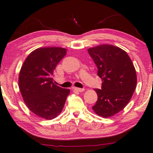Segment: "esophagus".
Returning <instances> with one entry per match:
<instances>
[{"mask_svg": "<svg viewBox=\"0 0 153 153\" xmlns=\"http://www.w3.org/2000/svg\"><path fill=\"white\" fill-rule=\"evenodd\" d=\"M74 90H76V91L79 92H83L84 90H85L83 89V88H74Z\"/></svg>", "mask_w": 153, "mask_h": 153, "instance_id": "esophagus-1", "label": "esophagus"}]
</instances>
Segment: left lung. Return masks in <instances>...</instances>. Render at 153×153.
<instances>
[{
    "label": "left lung",
    "instance_id": "left-lung-1",
    "mask_svg": "<svg viewBox=\"0 0 153 153\" xmlns=\"http://www.w3.org/2000/svg\"><path fill=\"white\" fill-rule=\"evenodd\" d=\"M102 79L101 89H94L98 99L92 106L97 115L109 118L121 111L132 98L137 74L126 52L117 46L103 44L88 50Z\"/></svg>",
    "mask_w": 153,
    "mask_h": 153
}]
</instances>
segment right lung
I'll return each instance as SVG.
<instances>
[{"instance_id":"add662e5","label":"right lung","mask_w":153,"mask_h":153,"mask_svg":"<svg viewBox=\"0 0 153 153\" xmlns=\"http://www.w3.org/2000/svg\"><path fill=\"white\" fill-rule=\"evenodd\" d=\"M67 50L59 47L40 48L32 51L19 72V85L27 108L48 120L61 113L70 90L53 82V73Z\"/></svg>"}]
</instances>
